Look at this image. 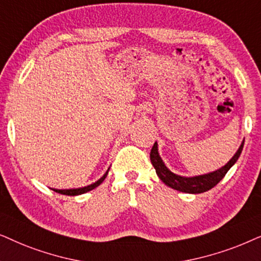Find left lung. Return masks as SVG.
<instances>
[{
	"label": "left lung",
	"mask_w": 261,
	"mask_h": 261,
	"mask_svg": "<svg viewBox=\"0 0 261 261\" xmlns=\"http://www.w3.org/2000/svg\"><path fill=\"white\" fill-rule=\"evenodd\" d=\"M244 143L245 141H242V143L238 149V151H236L235 155L229 160L227 165L221 167V168L217 169V171H214L203 175L181 176V175L174 174V173L169 171V169L166 167L165 163H163L162 159L160 158L159 150H158V143H156V142L151 148L150 161L152 163V166H154L156 174H158L159 178L161 179L167 186L172 187V189H174L176 191H180V192L193 193V194L203 193L213 189L214 186H216L217 184L224 178V175L227 174V172L235 165V162L238 161L240 155H241L242 148H244Z\"/></svg>",
	"instance_id": "obj_1"
}]
</instances>
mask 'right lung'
Wrapping results in <instances>:
<instances>
[{
    "instance_id": "1",
    "label": "right lung",
    "mask_w": 261,
    "mask_h": 261,
    "mask_svg": "<svg viewBox=\"0 0 261 261\" xmlns=\"http://www.w3.org/2000/svg\"><path fill=\"white\" fill-rule=\"evenodd\" d=\"M109 171H110V168L107 169V172L105 173V174H103L101 178H100L98 181H95V182H93V184H90V185H88V186H85V187H80V189H69V190H57V189H51V190H54L55 192H57V193H61V194H65V196H79V194H83V193H86V192H88V191H92V190H94L95 187H98L100 184H101L103 180H105V178L107 176V174H109Z\"/></svg>"
}]
</instances>
